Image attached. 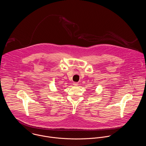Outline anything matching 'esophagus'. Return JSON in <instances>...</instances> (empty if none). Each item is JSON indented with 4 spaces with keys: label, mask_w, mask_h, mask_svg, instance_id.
<instances>
[{
    "label": "esophagus",
    "mask_w": 146,
    "mask_h": 146,
    "mask_svg": "<svg viewBox=\"0 0 146 146\" xmlns=\"http://www.w3.org/2000/svg\"><path fill=\"white\" fill-rule=\"evenodd\" d=\"M73 85H74V86H77L78 85V82H74V83H73Z\"/></svg>",
    "instance_id": "34e87169"
}]
</instances>
